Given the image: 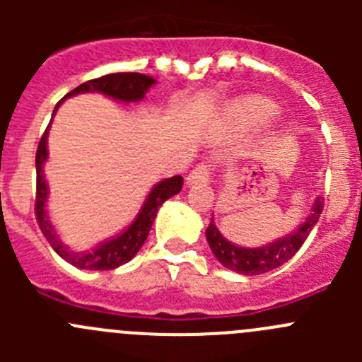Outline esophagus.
<instances>
[{"label":"esophagus","mask_w":362,"mask_h":362,"mask_svg":"<svg viewBox=\"0 0 362 362\" xmlns=\"http://www.w3.org/2000/svg\"><path fill=\"white\" fill-rule=\"evenodd\" d=\"M210 174H212V166L206 161L196 165V168L188 174L187 183L188 185H206L210 181Z\"/></svg>","instance_id":"34e87169"}]
</instances>
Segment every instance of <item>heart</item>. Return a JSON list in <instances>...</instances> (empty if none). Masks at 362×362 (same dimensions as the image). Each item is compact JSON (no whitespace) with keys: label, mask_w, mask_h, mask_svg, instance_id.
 <instances>
[{"label":"heart","mask_w":362,"mask_h":362,"mask_svg":"<svg viewBox=\"0 0 362 362\" xmlns=\"http://www.w3.org/2000/svg\"><path fill=\"white\" fill-rule=\"evenodd\" d=\"M245 114L246 117L250 121H255V123H261V121H267L268 117L274 114L272 107L263 103H252V105H246L245 107Z\"/></svg>","instance_id":"obj_1"}]
</instances>
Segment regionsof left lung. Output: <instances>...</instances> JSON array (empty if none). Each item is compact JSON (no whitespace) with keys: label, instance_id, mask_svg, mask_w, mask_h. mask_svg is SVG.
Returning a JSON list of instances; mask_svg holds the SVG:
<instances>
[{"label":"left lung","instance_id":"obj_1","mask_svg":"<svg viewBox=\"0 0 362 362\" xmlns=\"http://www.w3.org/2000/svg\"><path fill=\"white\" fill-rule=\"evenodd\" d=\"M322 209H325V201H322V197H319L313 204L305 225L290 233L288 238L279 239V241L263 246V248H241V246L232 245L221 235L219 230L214 225V219L210 221L209 228H206V239H209L214 255L219 259L223 267L243 274V276H259V274L270 272L274 268H279L281 264L286 263L299 252L303 243L306 241L312 228L321 217Z\"/></svg>","mask_w":362,"mask_h":362}]
</instances>
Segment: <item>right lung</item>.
<instances>
[{
	"label": "right lung",
	"mask_w": 362,
	"mask_h": 362,
	"mask_svg": "<svg viewBox=\"0 0 362 362\" xmlns=\"http://www.w3.org/2000/svg\"><path fill=\"white\" fill-rule=\"evenodd\" d=\"M153 83L156 81H153L152 78H148V76H145V74H108V76H103V78H95L90 79V81L83 83L78 88L70 90L65 98L79 94V92L92 90L103 92V94L110 95V98L123 99V101H139V99H143L145 92L148 90ZM62 101H59V103H62ZM59 103H57V107H59ZM47 132H49V127H47L45 134L41 136L40 145H37L36 150V204H34L37 225H40L41 232H43V235L47 238V241H49L50 246L57 252V255H62V257L65 259V261H69L70 264L83 268V270H114V268L121 267V264L129 263L130 259L139 252V248H141L143 243L146 241V238H148V232L150 228H152V223L153 219H156V214H158L159 206H161L166 199H170L172 196L179 194V190L183 187V177H181V175H174V177L165 179V181H161L159 185H156L153 190L150 192L148 199H146L145 206H143V210L139 212L137 219L121 233L119 238L112 239V241L108 243H103V245L98 246L95 250L86 252V254H76V252H70L69 248L63 245L62 239L57 238V233L54 232L52 225L49 223V217H47V212H45L47 183H45L43 177V163L45 159H47Z\"/></svg>",
	"instance_id": "obj_1"
}]
</instances>
